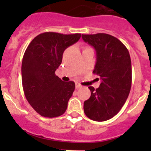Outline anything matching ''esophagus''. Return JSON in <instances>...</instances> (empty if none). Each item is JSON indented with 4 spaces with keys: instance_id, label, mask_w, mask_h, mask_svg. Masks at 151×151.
Wrapping results in <instances>:
<instances>
[{
    "instance_id": "34e87169",
    "label": "esophagus",
    "mask_w": 151,
    "mask_h": 151,
    "mask_svg": "<svg viewBox=\"0 0 151 151\" xmlns=\"http://www.w3.org/2000/svg\"><path fill=\"white\" fill-rule=\"evenodd\" d=\"M75 87H76V88H77V89H78V88H81L82 85H80V84H79V83H76Z\"/></svg>"
}]
</instances>
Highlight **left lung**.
<instances>
[{"mask_svg": "<svg viewBox=\"0 0 151 151\" xmlns=\"http://www.w3.org/2000/svg\"><path fill=\"white\" fill-rule=\"evenodd\" d=\"M83 41L96 52L93 74L101 84L90 86L91 97L84 102L85 114L95 121H105L115 116L126 102L132 86V62L129 50L117 38L106 34H83Z\"/></svg>", "mask_w": 151, "mask_h": 151, "instance_id": "8db88e82", "label": "left lung"}]
</instances>
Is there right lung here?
I'll list each match as a JSON object with an SVG mask.
<instances>
[{"mask_svg": "<svg viewBox=\"0 0 151 151\" xmlns=\"http://www.w3.org/2000/svg\"><path fill=\"white\" fill-rule=\"evenodd\" d=\"M81 37L80 33H41L27 47L22 62L24 93L37 113L47 118L60 116L66 112L75 88L74 82H63L55 75L67 47Z\"/></svg>", "mask_w": 151, "mask_h": 151, "instance_id": "add662e5", "label": "right lung"}]
</instances>
